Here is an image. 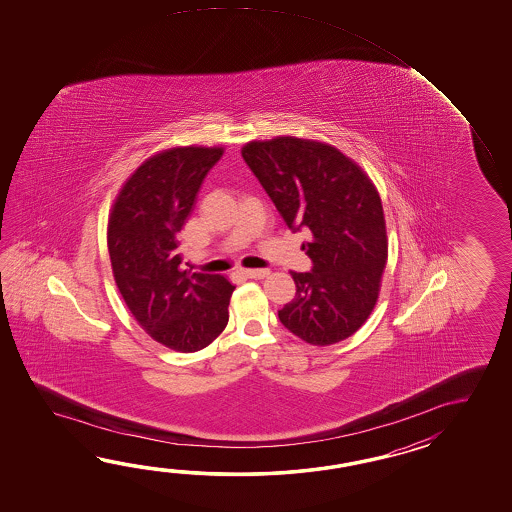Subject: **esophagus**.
Returning <instances> with one entry per match:
<instances>
[{
  "instance_id": "obj_1",
  "label": "esophagus",
  "mask_w": 512,
  "mask_h": 512,
  "mask_svg": "<svg viewBox=\"0 0 512 512\" xmlns=\"http://www.w3.org/2000/svg\"><path fill=\"white\" fill-rule=\"evenodd\" d=\"M245 276H249V278H256V280H261V278H265V276H269L271 271L269 269H241Z\"/></svg>"
}]
</instances>
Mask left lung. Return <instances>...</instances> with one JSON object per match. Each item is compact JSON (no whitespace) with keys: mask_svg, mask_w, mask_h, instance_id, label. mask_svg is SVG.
<instances>
[{"mask_svg":"<svg viewBox=\"0 0 512 512\" xmlns=\"http://www.w3.org/2000/svg\"><path fill=\"white\" fill-rule=\"evenodd\" d=\"M243 161L313 261L291 272L296 294L278 311L283 326L315 346L359 329L379 296L388 243L381 199L370 179L337 148L294 137L249 142Z\"/></svg>","mask_w":512,"mask_h":512,"instance_id":"obj_1","label":"left lung"}]
</instances>
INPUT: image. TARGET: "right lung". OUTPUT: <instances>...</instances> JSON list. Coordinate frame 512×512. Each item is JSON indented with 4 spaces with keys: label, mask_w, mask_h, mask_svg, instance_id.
<instances>
[{
    "label": "right lung",
    "mask_w": 512,
    "mask_h": 512,
    "mask_svg": "<svg viewBox=\"0 0 512 512\" xmlns=\"http://www.w3.org/2000/svg\"><path fill=\"white\" fill-rule=\"evenodd\" d=\"M223 148H174L139 166L122 186L109 218L113 276L146 333L168 348H207L229 322L236 289L221 274L181 267L179 232L197 190Z\"/></svg>",
    "instance_id": "add662e5"
}]
</instances>
